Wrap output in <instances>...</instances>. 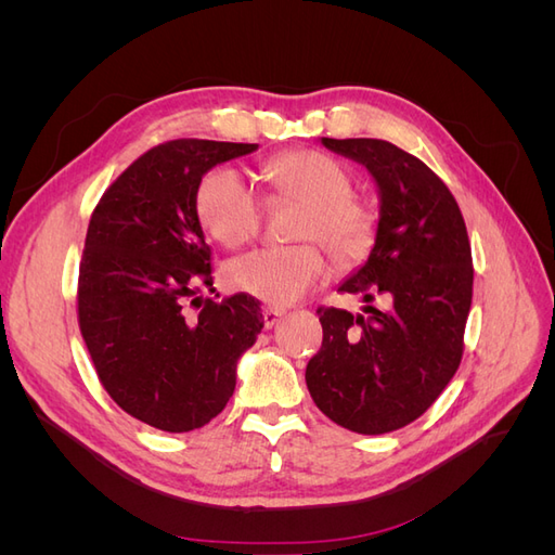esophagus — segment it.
Instances as JSON below:
<instances>
[{
  "label": "esophagus",
  "mask_w": 555,
  "mask_h": 555,
  "mask_svg": "<svg viewBox=\"0 0 555 555\" xmlns=\"http://www.w3.org/2000/svg\"><path fill=\"white\" fill-rule=\"evenodd\" d=\"M282 317H284V310H280V308H273V306L263 308V324H266V328H273Z\"/></svg>",
  "instance_id": "34e87169"
}]
</instances>
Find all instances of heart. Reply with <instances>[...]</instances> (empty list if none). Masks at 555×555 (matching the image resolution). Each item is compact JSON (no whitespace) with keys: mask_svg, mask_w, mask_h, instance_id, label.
<instances>
[{"mask_svg":"<svg viewBox=\"0 0 555 555\" xmlns=\"http://www.w3.org/2000/svg\"><path fill=\"white\" fill-rule=\"evenodd\" d=\"M273 201L304 206L294 238L322 241L338 261L361 259L377 231V212L351 194L354 178L338 159L319 150H292L263 166ZM196 215L224 247L251 241L261 229L263 206L251 184L229 166L212 169L198 182ZM328 257L317 243L261 247L229 261L224 278L233 289L273 306H292L328 278Z\"/></svg>","mask_w":555,"mask_h":555,"instance_id":"1","label":"heart"}]
</instances>
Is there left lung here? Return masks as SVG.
Listing matches in <instances>:
<instances>
[{
  "label": "left lung",
  "instance_id": "obj_1",
  "mask_svg": "<svg viewBox=\"0 0 555 555\" xmlns=\"http://www.w3.org/2000/svg\"><path fill=\"white\" fill-rule=\"evenodd\" d=\"M363 164L379 188L371 257L343 294L389 310L319 308L324 340L306 367L308 391L331 422L382 435L422 416L456 375L473 304V251L456 198L428 166L379 139H322Z\"/></svg>",
  "mask_w": 555,
  "mask_h": 555
}]
</instances>
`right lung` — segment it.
<instances>
[{"instance_id":"add662e5","label":"right lung","mask_w":555,"mask_h":555,"mask_svg":"<svg viewBox=\"0 0 555 555\" xmlns=\"http://www.w3.org/2000/svg\"><path fill=\"white\" fill-rule=\"evenodd\" d=\"M257 143L178 139L117 176L90 217L78 275V326L99 382L127 414L188 433L224 410L236 363L263 328L247 294L212 287L196 215L198 182Z\"/></svg>"}]
</instances>
